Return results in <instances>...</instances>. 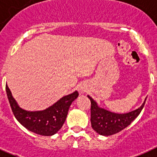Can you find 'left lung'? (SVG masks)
Wrapping results in <instances>:
<instances>
[{
    "label": "left lung",
    "instance_id": "8db88e82",
    "mask_svg": "<svg viewBox=\"0 0 157 157\" xmlns=\"http://www.w3.org/2000/svg\"><path fill=\"white\" fill-rule=\"evenodd\" d=\"M90 99V122L91 127L98 134L108 136L120 132L125 128L130 125L131 123L139 116L143 109L144 102L136 110L125 114H117L101 108L98 106L94 99L87 95Z\"/></svg>",
    "mask_w": 157,
    "mask_h": 157
}]
</instances>
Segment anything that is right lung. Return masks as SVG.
Segmentation results:
<instances>
[{"instance_id":"obj_1","label":"right lung","mask_w":157,"mask_h":157,"mask_svg":"<svg viewBox=\"0 0 157 157\" xmlns=\"http://www.w3.org/2000/svg\"><path fill=\"white\" fill-rule=\"evenodd\" d=\"M6 89L10 107L18 122L32 132L45 136H53L60 130L67 119L70 106L78 96L75 90L43 111H29L18 106L7 85Z\"/></svg>"}]
</instances>
